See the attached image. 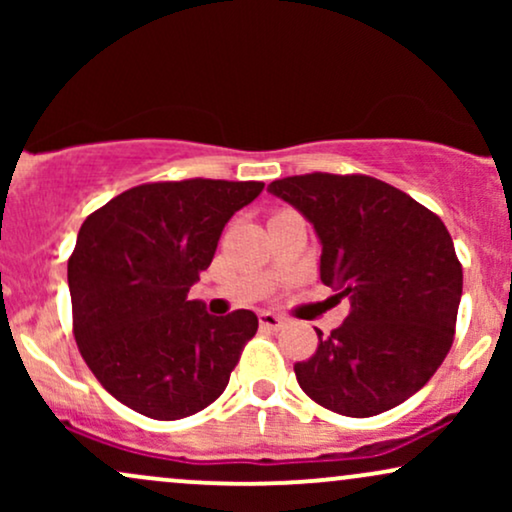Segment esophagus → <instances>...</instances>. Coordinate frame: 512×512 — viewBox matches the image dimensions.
Here are the masks:
<instances>
[{
	"instance_id": "34e87169",
	"label": "esophagus",
	"mask_w": 512,
	"mask_h": 512,
	"mask_svg": "<svg viewBox=\"0 0 512 512\" xmlns=\"http://www.w3.org/2000/svg\"><path fill=\"white\" fill-rule=\"evenodd\" d=\"M257 317H260V327H262V330H272L274 332V330H281V327L286 325L284 317L276 315V313H269V310H262V313L257 315Z\"/></svg>"
}]
</instances>
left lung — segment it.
<instances>
[{
    "mask_svg": "<svg viewBox=\"0 0 512 512\" xmlns=\"http://www.w3.org/2000/svg\"><path fill=\"white\" fill-rule=\"evenodd\" d=\"M313 226L320 279L351 313L296 363L320 407L366 419L397 407L448 356L462 267L448 228L397 187L368 175L310 173L267 187Z\"/></svg>",
    "mask_w": 512,
    "mask_h": 512,
    "instance_id": "1",
    "label": "left lung"
}]
</instances>
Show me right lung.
Wrapping results in <instances>:
<instances>
[{
	"mask_svg": "<svg viewBox=\"0 0 512 512\" xmlns=\"http://www.w3.org/2000/svg\"><path fill=\"white\" fill-rule=\"evenodd\" d=\"M264 182H151L81 223L67 264L74 337L86 366L125 407L175 421L226 390L257 315H209L187 301L231 216Z\"/></svg>",
	"mask_w": 512,
	"mask_h": 512,
	"instance_id": "right-lung-1",
	"label": "right lung"
}]
</instances>
